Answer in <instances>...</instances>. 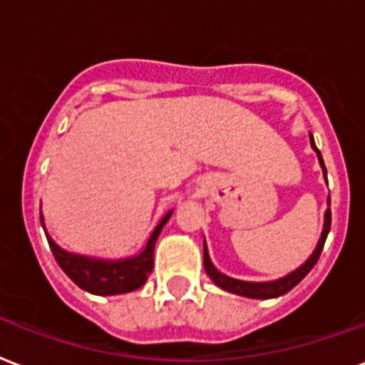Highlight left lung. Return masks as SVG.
I'll return each mask as SVG.
<instances>
[{
    "label": "left lung",
    "instance_id": "1",
    "mask_svg": "<svg viewBox=\"0 0 365 365\" xmlns=\"http://www.w3.org/2000/svg\"><path fill=\"white\" fill-rule=\"evenodd\" d=\"M310 145L316 153H318V160H319V166H322V170H324V176L327 180V170H325V164H324V158H322V153L319 149L316 147L314 143V138L312 133H310ZM331 199L327 197V210H325V218H324V232H322V237L318 241V247L314 250L310 258L306 260L302 266L287 274L285 277L282 279H275V282H264V283H255V282H241V279H233V277H227L224 275L222 272L214 268L212 260L208 257V249H207V243H205V255H202V262H205V269H207L208 277L212 279L220 289H224L227 293H233V294H241V297H249V299H275V297H282V294L289 293L291 289L297 287L302 279H304L308 272L316 266L318 262L319 255H322V250H324V245H325V239H327V233L331 230Z\"/></svg>",
    "mask_w": 365,
    "mask_h": 365
}]
</instances>
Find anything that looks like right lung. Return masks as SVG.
Wrapping results in <instances>:
<instances>
[{
  "mask_svg": "<svg viewBox=\"0 0 365 365\" xmlns=\"http://www.w3.org/2000/svg\"><path fill=\"white\" fill-rule=\"evenodd\" d=\"M170 216L172 210L164 214V218L153 230V233L147 239L145 247L139 255L122 258V260H103V258L82 257V255H74V252H66L65 249H61L59 245L47 235L43 216L40 212L41 227L46 232L49 249H51L53 257L61 266V269L71 277L72 282L76 283L78 287L91 294H101V297L130 293V291H135L141 285H145L147 277H149L153 269L155 243H157L158 235L163 232L164 224L170 220Z\"/></svg>",
  "mask_w": 365,
  "mask_h": 365,
  "instance_id": "obj_1",
  "label": "right lung"
}]
</instances>
